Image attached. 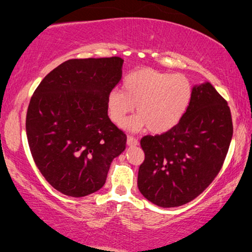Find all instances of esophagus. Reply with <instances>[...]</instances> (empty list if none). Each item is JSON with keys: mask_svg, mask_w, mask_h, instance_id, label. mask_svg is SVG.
Instances as JSON below:
<instances>
[{"mask_svg": "<svg viewBox=\"0 0 252 252\" xmlns=\"http://www.w3.org/2000/svg\"><path fill=\"white\" fill-rule=\"evenodd\" d=\"M127 144H128V146H137V144H139V141H137V139H135L134 136L128 135L127 136Z\"/></svg>", "mask_w": 252, "mask_h": 252, "instance_id": "34e87169", "label": "esophagus"}]
</instances>
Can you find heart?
<instances>
[{
  "label": "heart",
  "mask_w": 252,
  "mask_h": 252,
  "mask_svg": "<svg viewBox=\"0 0 252 252\" xmlns=\"http://www.w3.org/2000/svg\"><path fill=\"white\" fill-rule=\"evenodd\" d=\"M123 92L112 89L106 98L110 119L122 125L136 105L139 115L126 127L133 130L147 128L163 133L179 123L191 99L192 86L184 74H173L142 67L124 78Z\"/></svg>",
  "instance_id": "heart-1"
}]
</instances>
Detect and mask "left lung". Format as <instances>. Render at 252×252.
<instances>
[{"label": "left lung", "instance_id": "obj_1", "mask_svg": "<svg viewBox=\"0 0 252 252\" xmlns=\"http://www.w3.org/2000/svg\"><path fill=\"white\" fill-rule=\"evenodd\" d=\"M233 136L227 101L206 82L192 88L179 123L160 135L140 141L144 160L137 187L161 208H174L202 194L221 170Z\"/></svg>", "mask_w": 252, "mask_h": 252}]
</instances>
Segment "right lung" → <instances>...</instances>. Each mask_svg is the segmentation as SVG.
<instances>
[{"instance_id":"obj_1","label":"right lung","mask_w":252,"mask_h":252,"mask_svg":"<svg viewBox=\"0 0 252 252\" xmlns=\"http://www.w3.org/2000/svg\"><path fill=\"white\" fill-rule=\"evenodd\" d=\"M120 57L68 60L49 72L31 97L26 135L44 179L62 194L82 197L105 184L126 134L108 116L106 98L122 79Z\"/></svg>"}]
</instances>
